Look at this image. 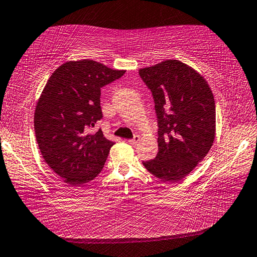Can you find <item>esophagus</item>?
<instances>
[{"label":"esophagus","instance_id":"34e87169","mask_svg":"<svg viewBox=\"0 0 257 257\" xmlns=\"http://www.w3.org/2000/svg\"><path fill=\"white\" fill-rule=\"evenodd\" d=\"M139 141H141V137L135 136L133 139H129V141H127V142L129 143V144H132V145H136V144H138Z\"/></svg>","mask_w":257,"mask_h":257}]
</instances>
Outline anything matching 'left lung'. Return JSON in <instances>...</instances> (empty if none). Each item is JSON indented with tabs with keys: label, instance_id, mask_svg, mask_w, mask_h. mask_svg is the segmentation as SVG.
Here are the masks:
<instances>
[{
	"label": "left lung",
	"instance_id": "left-lung-1",
	"mask_svg": "<svg viewBox=\"0 0 257 257\" xmlns=\"http://www.w3.org/2000/svg\"><path fill=\"white\" fill-rule=\"evenodd\" d=\"M139 76L153 94L159 123L158 155L143 164L161 180L179 181L214 142V96L205 78L178 60L139 69Z\"/></svg>",
	"mask_w": 257,
	"mask_h": 257
}]
</instances>
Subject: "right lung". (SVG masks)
I'll use <instances>...</instances> for the list:
<instances>
[{"instance_id":"obj_1","label":"right lung","mask_w":257,"mask_h":257,"mask_svg":"<svg viewBox=\"0 0 257 257\" xmlns=\"http://www.w3.org/2000/svg\"><path fill=\"white\" fill-rule=\"evenodd\" d=\"M93 60L68 61L52 73L35 108L36 141L47 165L62 180L80 186L102 171L111 147L97 130L101 88L123 76Z\"/></svg>"}]
</instances>
